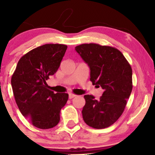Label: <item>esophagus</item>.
Returning a JSON list of instances; mask_svg holds the SVG:
<instances>
[{
  "label": "esophagus",
  "instance_id": "esophagus-1",
  "mask_svg": "<svg viewBox=\"0 0 155 155\" xmlns=\"http://www.w3.org/2000/svg\"><path fill=\"white\" fill-rule=\"evenodd\" d=\"M76 95H74V94H73V93H70L69 94V95H68V97H69V99H72V98H74V97H76Z\"/></svg>",
  "mask_w": 155,
  "mask_h": 155
}]
</instances>
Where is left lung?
I'll use <instances>...</instances> for the list:
<instances>
[{
    "label": "left lung",
    "instance_id": "left-lung-1",
    "mask_svg": "<svg viewBox=\"0 0 155 155\" xmlns=\"http://www.w3.org/2000/svg\"><path fill=\"white\" fill-rule=\"evenodd\" d=\"M90 67L92 84L104 90L99 100L84 96L83 120L95 129L109 127L120 118L133 89L132 68L120 50L109 46L83 44L75 48Z\"/></svg>",
    "mask_w": 155,
    "mask_h": 155
}]
</instances>
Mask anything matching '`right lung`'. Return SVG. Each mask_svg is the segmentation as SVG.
<instances>
[{"mask_svg": "<svg viewBox=\"0 0 155 155\" xmlns=\"http://www.w3.org/2000/svg\"><path fill=\"white\" fill-rule=\"evenodd\" d=\"M64 44H47L23 55L12 76L15 98L22 114L40 129L54 127L68 99L67 93L48 90L47 80L54 75L67 49Z\"/></svg>", "mask_w": 155, "mask_h": 155, "instance_id": "1", "label": "right lung"}]
</instances>
